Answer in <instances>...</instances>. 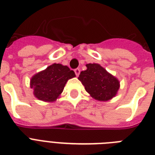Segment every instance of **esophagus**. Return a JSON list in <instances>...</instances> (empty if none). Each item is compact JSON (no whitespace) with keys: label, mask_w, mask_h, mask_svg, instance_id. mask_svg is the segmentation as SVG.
Segmentation results:
<instances>
[{"label":"esophagus","mask_w":155,"mask_h":155,"mask_svg":"<svg viewBox=\"0 0 155 155\" xmlns=\"http://www.w3.org/2000/svg\"><path fill=\"white\" fill-rule=\"evenodd\" d=\"M75 75H76V76H79V75H80V68H76V69H75Z\"/></svg>","instance_id":"esophagus-1"}]
</instances>
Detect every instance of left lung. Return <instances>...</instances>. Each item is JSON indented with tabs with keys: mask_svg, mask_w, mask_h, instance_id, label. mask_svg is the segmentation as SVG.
I'll list each match as a JSON object with an SVG mask.
<instances>
[{
	"mask_svg": "<svg viewBox=\"0 0 155 155\" xmlns=\"http://www.w3.org/2000/svg\"><path fill=\"white\" fill-rule=\"evenodd\" d=\"M86 67L87 70L81 71L78 78L85 90L94 99L101 101H108L115 97L120 87L117 79L97 63H88Z\"/></svg>",
	"mask_w": 155,
	"mask_h": 155,
	"instance_id": "left-lung-1",
	"label": "left lung"
}]
</instances>
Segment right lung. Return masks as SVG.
<instances>
[{"label": "right lung", "mask_w": 155, "mask_h": 155, "mask_svg": "<svg viewBox=\"0 0 155 155\" xmlns=\"http://www.w3.org/2000/svg\"><path fill=\"white\" fill-rule=\"evenodd\" d=\"M75 76V72L68 66L54 63L33 76L30 87L38 99L54 101L62 93L67 81Z\"/></svg>", "instance_id": "right-lung-1"}]
</instances>
